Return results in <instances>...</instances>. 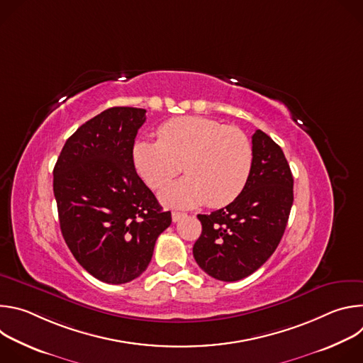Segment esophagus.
I'll list each match as a JSON object with an SVG mask.
<instances>
[{"instance_id":"1","label":"esophagus","mask_w":363,"mask_h":363,"mask_svg":"<svg viewBox=\"0 0 363 363\" xmlns=\"http://www.w3.org/2000/svg\"><path fill=\"white\" fill-rule=\"evenodd\" d=\"M184 217H186V214H185V213H178V211H172V221H174V223L179 221V220H181V218H184Z\"/></svg>"}]
</instances>
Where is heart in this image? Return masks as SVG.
Returning <instances> with one entry per match:
<instances>
[{"label":"heart","instance_id":"1","mask_svg":"<svg viewBox=\"0 0 363 363\" xmlns=\"http://www.w3.org/2000/svg\"><path fill=\"white\" fill-rule=\"evenodd\" d=\"M157 133L158 140H138L132 157L139 177L158 191L172 182L182 165L186 178L161 195L167 205L205 202L220 208L241 194L252 167V146L242 130L210 118L179 116Z\"/></svg>","mask_w":363,"mask_h":363}]
</instances>
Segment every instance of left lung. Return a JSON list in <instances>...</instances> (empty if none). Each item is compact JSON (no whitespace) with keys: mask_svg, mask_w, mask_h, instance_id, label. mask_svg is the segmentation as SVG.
Here are the masks:
<instances>
[{"mask_svg":"<svg viewBox=\"0 0 363 363\" xmlns=\"http://www.w3.org/2000/svg\"><path fill=\"white\" fill-rule=\"evenodd\" d=\"M251 139L252 167L241 194L224 208L198 216L202 233L194 258L221 281L241 280L269 260L293 205V175L281 147L260 129Z\"/></svg>","mask_w":363,"mask_h":363,"instance_id":"1","label":"left lung"}]
</instances>
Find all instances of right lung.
<instances>
[{
    "instance_id": "1",
    "label": "right lung",
    "mask_w": 363,
    "mask_h": 363,
    "mask_svg": "<svg viewBox=\"0 0 363 363\" xmlns=\"http://www.w3.org/2000/svg\"><path fill=\"white\" fill-rule=\"evenodd\" d=\"M145 113L118 106L87 121L66 140L53 171L63 238L79 264L109 284L139 277L172 223L133 165Z\"/></svg>"
}]
</instances>
